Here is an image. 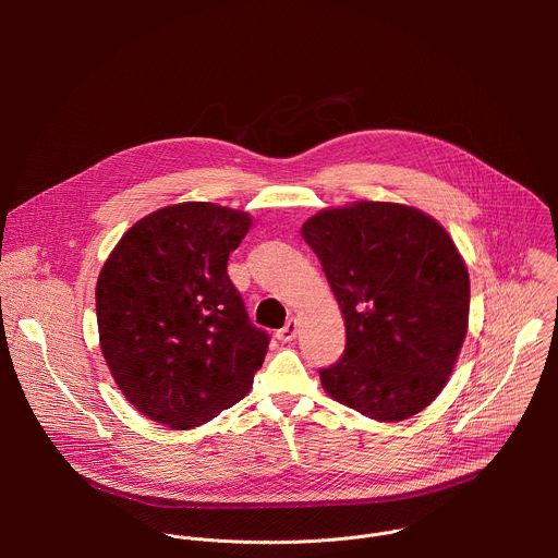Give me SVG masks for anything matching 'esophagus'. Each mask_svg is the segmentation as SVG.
Masks as SVG:
<instances>
[{
  "mask_svg": "<svg viewBox=\"0 0 558 558\" xmlns=\"http://www.w3.org/2000/svg\"><path fill=\"white\" fill-rule=\"evenodd\" d=\"M295 333H298V320H295V317H289L287 325H284L282 329H278L276 338H278L280 342H291V340L295 338Z\"/></svg>",
  "mask_w": 558,
  "mask_h": 558,
  "instance_id": "1",
  "label": "esophagus"
}]
</instances>
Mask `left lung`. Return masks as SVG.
<instances>
[{
  "instance_id": "1",
  "label": "left lung",
  "mask_w": 558,
  "mask_h": 558,
  "mask_svg": "<svg viewBox=\"0 0 558 558\" xmlns=\"http://www.w3.org/2000/svg\"><path fill=\"white\" fill-rule=\"evenodd\" d=\"M342 308L347 347L320 371L336 402L377 422L424 411L459 357L470 280L448 231L428 214L360 201L302 225Z\"/></svg>"
}]
</instances>
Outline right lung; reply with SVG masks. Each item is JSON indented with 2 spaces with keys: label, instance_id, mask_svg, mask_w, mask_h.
<instances>
[{
  "label": "right lung",
  "instance_id": "obj_1",
  "mask_svg": "<svg viewBox=\"0 0 558 558\" xmlns=\"http://www.w3.org/2000/svg\"><path fill=\"white\" fill-rule=\"evenodd\" d=\"M252 227L245 211L179 203L134 222L97 280L104 357L128 402L174 430L241 402L269 336L227 274Z\"/></svg>",
  "mask_w": 558,
  "mask_h": 558
}]
</instances>
